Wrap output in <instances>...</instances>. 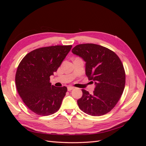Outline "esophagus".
Masks as SVG:
<instances>
[{
    "label": "esophagus",
    "mask_w": 146,
    "mask_h": 146,
    "mask_svg": "<svg viewBox=\"0 0 146 146\" xmlns=\"http://www.w3.org/2000/svg\"><path fill=\"white\" fill-rule=\"evenodd\" d=\"M73 89H74V87H73V86H69L68 87V91H71V90H73Z\"/></svg>",
    "instance_id": "obj_1"
}]
</instances>
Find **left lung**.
Listing matches in <instances>:
<instances>
[{
	"label": "left lung",
	"instance_id": "1",
	"mask_svg": "<svg viewBox=\"0 0 146 146\" xmlns=\"http://www.w3.org/2000/svg\"><path fill=\"white\" fill-rule=\"evenodd\" d=\"M85 61V72L96 85L93 94L82 90L77 100L79 108L89 115L99 116L115 107L125 83L124 68L119 56L108 48L95 44H82L72 50Z\"/></svg>",
	"mask_w": 146,
	"mask_h": 146
}]
</instances>
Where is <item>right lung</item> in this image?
<instances>
[{"mask_svg": "<svg viewBox=\"0 0 146 146\" xmlns=\"http://www.w3.org/2000/svg\"><path fill=\"white\" fill-rule=\"evenodd\" d=\"M71 48L70 45L37 48L26 55L17 67V92L25 105L38 115H50L60 108L67 88L52 85L50 76L56 71Z\"/></svg>", "mask_w": 146, "mask_h": 146, "instance_id": "add662e5", "label": "right lung"}]
</instances>
